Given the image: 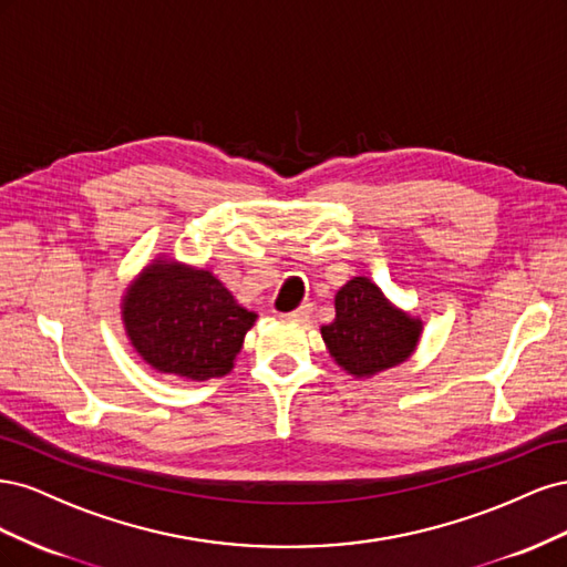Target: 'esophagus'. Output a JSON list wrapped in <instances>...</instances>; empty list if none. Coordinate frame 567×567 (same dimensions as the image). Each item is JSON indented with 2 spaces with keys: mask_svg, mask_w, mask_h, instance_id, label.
<instances>
[{
  "mask_svg": "<svg viewBox=\"0 0 567 567\" xmlns=\"http://www.w3.org/2000/svg\"><path fill=\"white\" fill-rule=\"evenodd\" d=\"M310 315H312V305H310V302H305V305H300V307H298V310L288 312V315H286V319H293V321H305V319H310Z\"/></svg>",
  "mask_w": 567,
  "mask_h": 567,
  "instance_id": "34e87169",
  "label": "esophagus"
}]
</instances>
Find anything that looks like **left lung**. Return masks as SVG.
Here are the masks:
<instances>
[{"instance_id": "obj_1", "label": "left lung", "mask_w": 567, "mask_h": 567, "mask_svg": "<svg viewBox=\"0 0 567 567\" xmlns=\"http://www.w3.org/2000/svg\"><path fill=\"white\" fill-rule=\"evenodd\" d=\"M421 321L394 310L383 290L354 277L338 290L336 319L321 338L336 362L352 375H373L402 364L416 350Z\"/></svg>"}]
</instances>
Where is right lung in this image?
I'll return each mask as SVG.
<instances>
[{
  "label": "right lung",
  "instance_id": "1",
  "mask_svg": "<svg viewBox=\"0 0 567 567\" xmlns=\"http://www.w3.org/2000/svg\"><path fill=\"white\" fill-rule=\"evenodd\" d=\"M255 317L210 271L163 260L146 267L123 305L134 350L153 369L192 381L231 371Z\"/></svg>",
  "mask_w": 567,
  "mask_h": 567
}]
</instances>
